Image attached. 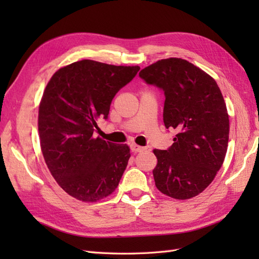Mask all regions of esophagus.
<instances>
[{"label":"esophagus","mask_w":259,"mask_h":259,"mask_svg":"<svg viewBox=\"0 0 259 259\" xmlns=\"http://www.w3.org/2000/svg\"><path fill=\"white\" fill-rule=\"evenodd\" d=\"M130 148H131V150H133L134 152H141V151L146 150L145 147H141V146L136 145V144H131V145H130Z\"/></svg>","instance_id":"esophagus-1"}]
</instances>
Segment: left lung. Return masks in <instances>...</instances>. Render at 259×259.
<instances>
[{
    "label": "left lung",
    "mask_w": 259,
    "mask_h": 259,
    "mask_svg": "<svg viewBox=\"0 0 259 259\" xmlns=\"http://www.w3.org/2000/svg\"><path fill=\"white\" fill-rule=\"evenodd\" d=\"M139 75L163 90V123L177 133L168 150H153L156 187L175 199H190L211 184L226 156L229 117L222 91L205 71L180 58L159 60Z\"/></svg>",
    "instance_id": "1"
}]
</instances>
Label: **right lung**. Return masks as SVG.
<instances>
[{
    "label": "right lung",
    "instance_id": "add662e5",
    "mask_svg": "<svg viewBox=\"0 0 259 259\" xmlns=\"http://www.w3.org/2000/svg\"><path fill=\"white\" fill-rule=\"evenodd\" d=\"M140 67L81 60L52 75L38 106L37 126L47 166L73 198L96 202L111 195L128 164L130 148L95 138L112 99Z\"/></svg>",
    "mask_w": 259,
    "mask_h": 259
}]
</instances>
